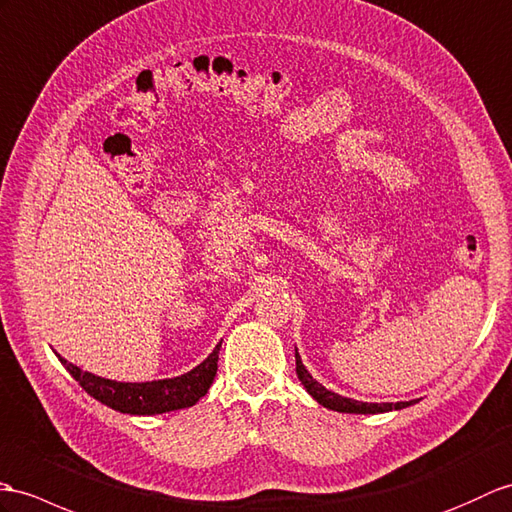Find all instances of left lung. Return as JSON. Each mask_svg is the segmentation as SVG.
Returning <instances> with one entry per match:
<instances>
[{
	"instance_id": "obj_1",
	"label": "left lung",
	"mask_w": 512,
	"mask_h": 512,
	"mask_svg": "<svg viewBox=\"0 0 512 512\" xmlns=\"http://www.w3.org/2000/svg\"><path fill=\"white\" fill-rule=\"evenodd\" d=\"M296 355V375H299L301 384L307 388V392L329 410H338V412H353V414H377V412H388V410H401L410 406L412 401H399V403H364V401H355L347 399L342 395H336V392L327 390L323 384H318L316 379L307 373V368L301 362V355Z\"/></svg>"
}]
</instances>
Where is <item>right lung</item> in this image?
I'll return each instance as SVG.
<instances>
[{"label":"right lung","mask_w":512,"mask_h":512,"mask_svg":"<svg viewBox=\"0 0 512 512\" xmlns=\"http://www.w3.org/2000/svg\"><path fill=\"white\" fill-rule=\"evenodd\" d=\"M218 353L220 344L209 358L198 364L194 371H189L174 379H159V382H144V384H124L104 379L93 373L82 371L71 362L63 360V366L71 373V377L85 388L93 399L102 401L104 406L120 410L124 414H161L170 410L189 408L207 395L213 377L218 371Z\"/></svg>","instance_id":"right-lung-1"}]
</instances>
